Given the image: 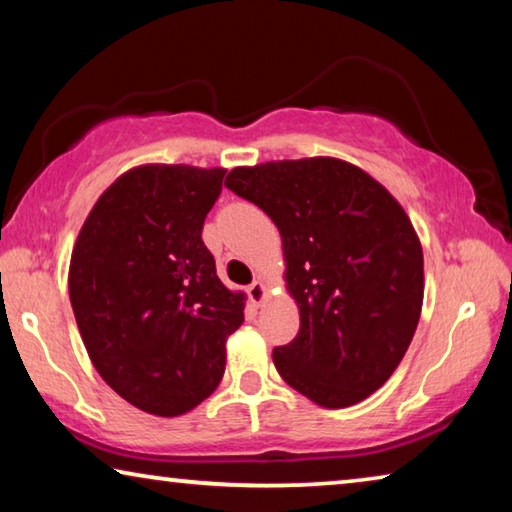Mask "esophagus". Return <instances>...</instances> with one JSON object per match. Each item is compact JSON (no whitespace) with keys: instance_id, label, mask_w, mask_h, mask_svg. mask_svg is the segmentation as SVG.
Masks as SVG:
<instances>
[{"instance_id":"obj_1","label":"esophagus","mask_w":512,"mask_h":512,"mask_svg":"<svg viewBox=\"0 0 512 512\" xmlns=\"http://www.w3.org/2000/svg\"><path fill=\"white\" fill-rule=\"evenodd\" d=\"M266 296H269V287L264 285V280H255L253 285L248 287V298H250V303L262 305L264 300H266Z\"/></svg>"}]
</instances>
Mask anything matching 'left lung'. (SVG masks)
Returning a JSON list of instances; mask_svg holds the SVG:
<instances>
[{"instance_id":"1","label":"left lung","mask_w":512,"mask_h":512,"mask_svg":"<svg viewBox=\"0 0 512 512\" xmlns=\"http://www.w3.org/2000/svg\"><path fill=\"white\" fill-rule=\"evenodd\" d=\"M227 189L280 230L298 335L273 351L278 373L321 408H348L383 387L415 337L424 253L401 202L335 157L237 166Z\"/></svg>"}]
</instances>
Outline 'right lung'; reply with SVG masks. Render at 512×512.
Instances as JSON below:
<instances>
[{"instance_id": "add662e5", "label": "right lung", "mask_w": 512, "mask_h": 512, "mask_svg": "<svg viewBox=\"0 0 512 512\" xmlns=\"http://www.w3.org/2000/svg\"><path fill=\"white\" fill-rule=\"evenodd\" d=\"M225 168L143 164L86 216L68 289L79 335L113 392L148 415L180 417L221 383L225 342L246 296L202 243Z\"/></svg>"}]
</instances>
